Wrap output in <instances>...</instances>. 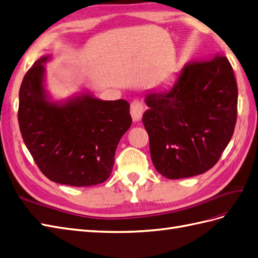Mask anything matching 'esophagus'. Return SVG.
<instances>
[{
  "mask_svg": "<svg viewBox=\"0 0 258 258\" xmlns=\"http://www.w3.org/2000/svg\"><path fill=\"white\" fill-rule=\"evenodd\" d=\"M144 113V105L140 101H133L131 104V115L134 122H138L142 120V116Z\"/></svg>",
  "mask_w": 258,
  "mask_h": 258,
  "instance_id": "obj_1",
  "label": "esophagus"
}]
</instances>
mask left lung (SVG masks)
<instances>
[{"instance_id": "8db88e82", "label": "left lung", "mask_w": 258, "mask_h": 258, "mask_svg": "<svg viewBox=\"0 0 258 258\" xmlns=\"http://www.w3.org/2000/svg\"><path fill=\"white\" fill-rule=\"evenodd\" d=\"M143 123L156 170L170 180L213 168L233 135L237 85L226 56L186 64L168 88L145 96Z\"/></svg>"}]
</instances>
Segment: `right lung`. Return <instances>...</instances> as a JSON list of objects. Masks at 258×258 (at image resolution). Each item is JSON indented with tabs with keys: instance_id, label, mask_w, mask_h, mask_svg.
Returning <instances> with one entry per match:
<instances>
[{
	"instance_id": "add662e5",
	"label": "right lung",
	"mask_w": 258,
	"mask_h": 258,
	"mask_svg": "<svg viewBox=\"0 0 258 258\" xmlns=\"http://www.w3.org/2000/svg\"><path fill=\"white\" fill-rule=\"evenodd\" d=\"M43 55L19 89L18 123L26 147L49 180L91 186L110 176L122 136L132 125L130 103L105 101L89 90L55 101L47 89Z\"/></svg>"
}]
</instances>
